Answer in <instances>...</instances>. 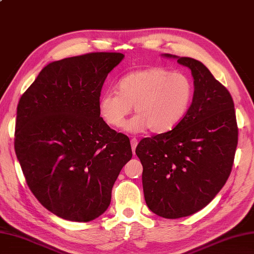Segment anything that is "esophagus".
<instances>
[{
	"label": "esophagus",
	"instance_id": "1",
	"mask_svg": "<svg viewBox=\"0 0 254 254\" xmlns=\"http://www.w3.org/2000/svg\"><path fill=\"white\" fill-rule=\"evenodd\" d=\"M130 143H131L132 153L134 154V152H135V147H137V145H138V140L135 139V138H131V140H130Z\"/></svg>",
	"mask_w": 254,
	"mask_h": 254
}]
</instances>
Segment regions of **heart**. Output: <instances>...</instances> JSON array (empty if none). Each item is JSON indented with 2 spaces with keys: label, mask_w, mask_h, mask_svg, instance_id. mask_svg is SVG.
I'll list each match as a JSON object with an SVG mask.
<instances>
[{
  "label": "heart",
  "mask_w": 254,
  "mask_h": 254,
  "mask_svg": "<svg viewBox=\"0 0 254 254\" xmlns=\"http://www.w3.org/2000/svg\"><path fill=\"white\" fill-rule=\"evenodd\" d=\"M194 99V83L187 74L154 66L129 72L117 82V91L103 92L99 111L109 126L120 128L132 111L137 115L126 129L165 133L176 128L188 115Z\"/></svg>",
  "instance_id": "heart-1"
}]
</instances>
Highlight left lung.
Returning a JSON list of instances; mask_svg holds the SVG:
<instances>
[{
  "mask_svg": "<svg viewBox=\"0 0 254 254\" xmlns=\"http://www.w3.org/2000/svg\"><path fill=\"white\" fill-rule=\"evenodd\" d=\"M178 58L194 77V99L172 130L142 139L135 154L143 166L147 207L166 219H179L206 207L224 187L233 168L238 127L230 91L200 61Z\"/></svg>",
  "mask_w": 254,
  "mask_h": 254,
  "instance_id": "8db88e82",
  "label": "left lung"
}]
</instances>
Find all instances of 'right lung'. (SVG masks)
Returning <instances> with one entry per match:
<instances>
[{"label":"right lung","instance_id":"1","mask_svg":"<svg viewBox=\"0 0 254 254\" xmlns=\"http://www.w3.org/2000/svg\"><path fill=\"white\" fill-rule=\"evenodd\" d=\"M121 53H89L49 64L17 107L15 152L29 189L60 218L88 222L111 202L132 156L127 135L100 117L99 99Z\"/></svg>","mask_w":254,"mask_h":254}]
</instances>
